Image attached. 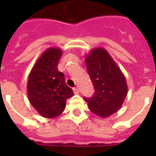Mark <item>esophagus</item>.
I'll list each match as a JSON object with an SVG mask.
<instances>
[{"mask_svg": "<svg viewBox=\"0 0 156 156\" xmlns=\"http://www.w3.org/2000/svg\"><path fill=\"white\" fill-rule=\"evenodd\" d=\"M73 90V93H74L75 94H78V93H79V89H78V88H74Z\"/></svg>", "mask_w": 156, "mask_h": 156, "instance_id": "1", "label": "esophagus"}]
</instances>
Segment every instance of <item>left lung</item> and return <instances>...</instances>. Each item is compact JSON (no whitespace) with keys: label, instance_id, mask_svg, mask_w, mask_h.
<instances>
[{"label":"left lung","instance_id":"obj_1","mask_svg":"<svg viewBox=\"0 0 156 156\" xmlns=\"http://www.w3.org/2000/svg\"><path fill=\"white\" fill-rule=\"evenodd\" d=\"M85 62L95 88L92 98H85L89 109L98 117L108 118L119 109L128 93L124 73L104 48H95L85 55Z\"/></svg>","mask_w":156,"mask_h":156}]
</instances>
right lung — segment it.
Returning <instances> with one entry per match:
<instances>
[{"label":"right lung","instance_id":"right-lung-1","mask_svg":"<svg viewBox=\"0 0 156 156\" xmlns=\"http://www.w3.org/2000/svg\"><path fill=\"white\" fill-rule=\"evenodd\" d=\"M62 54L61 48H48L37 60L27 79L29 101L39 115L47 119L61 115L67 99L73 95L65 83L64 74L58 70Z\"/></svg>","mask_w":156,"mask_h":156}]
</instances>
